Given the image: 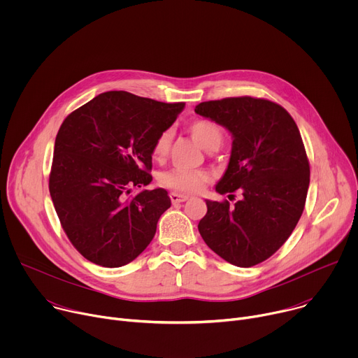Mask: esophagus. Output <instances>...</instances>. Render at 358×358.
<instances>
[{"label":"esophagus","instance_id":"esophagus-1","mask_svg":"<svg viewBox=\"0 0 358 358\" xmlns=\"http://www.w3.org/2000/svg\"><path fill=\"white\" fill-rule=\"evenodd\" d=\"M170 198H171V202H173V203H180V202L187 201V199H188V195L178 194V192H171V194H170Z\"/></svg>","mask_w":358,"mask_h":358}]
</instances>
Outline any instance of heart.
<instances>
[{
    "label": "heart",
    "instance_id": "b5f03b06",
    "mask_svg": "<svg viewBox=\"0 0 358 358\" xmlns=\"http://www.w3.org/2000/svg\"><path fill=\"white\" fill-rule=\"evenodd\" d=\"M187 130L198 141L201 147L208 151L217 150L224 141V129L221 124L211 119H194L188 123ZM171 133L169 130L162 131L151 147V156L155 160H163L167 157L170 150ZM211 176L206 170H185V169H170L159 176V182L177 192L194 194L202 189V187L210 181Z\"/></svg>",
    "mask_w": 358,
    "mask_h": 358
}]
</instances>
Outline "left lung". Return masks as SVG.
Listing matches in <instances>:
<instances>
[{
    "label": "left lung",
    "mask_w": 358,
    "mask_h": 358,
    "mask_svg": "<svg viewBox=\"0 0 358 358\" xmlns=\"http://www.w3.org/2000/svg\"><path fill=\"white\" fill-rule=\"evenodd\" d=\"M195 113L225 126L232 155L217 191L234 198L207 201L198 224L206 243L227 262L250 268L287 241L308 196L310 164L293 117L272 100L252 96L202 101Z\"/></svg>",
    "instance_id": "1"
}]
</instances>
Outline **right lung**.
Here are the masks:
<instances>
[{
    "instance_id": "add662e5",
    "label": "right lung",
    "mask_w": 358,
    "mask_h": 358,
    "mask_svg": "<svg viewBox=\"0 0 358 358\" xmlns=\"http://www.w3.org/2000/svg\"><path fill=\"white\" fill-rule=\"evenodd\" d=\"M184 101L164 103L129 92H105L66 116L55 140L49 192L61 225L87 261L119 268L155 238L171 206L151 182V147Z\"/></svg>"
}]
</instances>
